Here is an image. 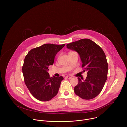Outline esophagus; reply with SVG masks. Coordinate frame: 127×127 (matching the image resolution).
<instances>
[{
  "mask_svg": "<svg viewBox=\"0 0 127 127\" xmlns=\"http://www.w3.org/2000/svg\"><path fill=\"white\" fill-rule=\"evenodd\" d=\"M66 78H67V79H72V77H70V76H66Z\"/></svg>",
  "mask_w": 127,
  "mask_h": 127,
  "instance_id": "1",
  "label": "esophagus"
}]
</instances>
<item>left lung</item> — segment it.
Instances as JSON below:
<instances>
[{
    "label": "left lung",
    "instance_id": "obj_1",
    "mask_svg": "<svg viewBox=\"0 0 127 127\" xmlns=\"http://www.w3.org/2000/svg\"><path fill=\"white\" fill-rule=\"evenodd\" d=\"M67 48L78 53L82 68L88 71L86 80L78 78L79 83L74 88L75 93L84 99L95 97L101 92L107 78L108 66L103 50L88 38L69 43Z\"/></svg>",
    "mask_w": 127,
    "mask_h": 127
}]
</instances>
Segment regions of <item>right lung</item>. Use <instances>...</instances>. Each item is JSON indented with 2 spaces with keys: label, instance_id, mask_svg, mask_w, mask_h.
<instances>
[{
  "label": "right lung",
  "instance_id": "right-lung-1",
  "mask_svg": "<svg viewBox=\"0 0 127 127\" xmlns=\"http://www.w3.org/2000/svg\"><path fill=\"white\" fill-rule=\"evenodd\" d=\"M65 44L50 43L31 49L26 56L22 71L25 83L32 96L38 100H51L58 93L63 77H50L48 67Z\"/></svg>",
  "mask_w": 127,
  "mask_h": 127
}]
</instances>
